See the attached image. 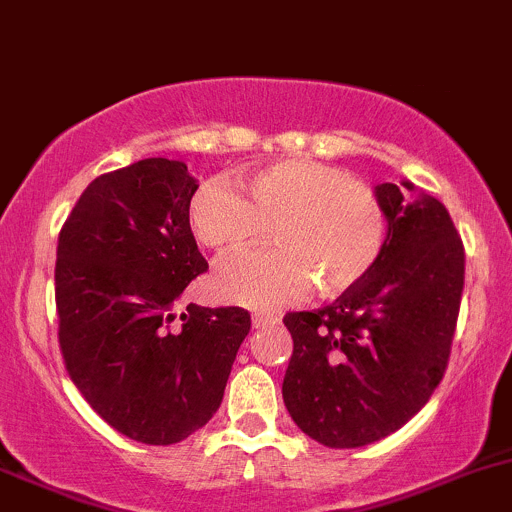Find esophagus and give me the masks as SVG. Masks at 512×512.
<instances>
[{
    "label": "esophagus",
    "mask_w": 512,
    "mask_h": 512,
    "mask_svg": "<svg viewBox=\"0 0 512 512\" xmlns=\"http://www.w3.org/2000/svg\"><path fill=\"white\" fill-rule=\"evenodd\" d=\"M280 320V317L271 315V312H254L251 315V324H254V329H263L268 327V324H276Z\"/></svg>",
    "instance_id": "esophagus-1"
}]
</instances>
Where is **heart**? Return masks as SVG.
Wrapping results in <instances>:
<instances>
[{"mask_svg":"<svg viewBox=\"0 0 512 512\" xmlns=\"http://www.w3.org/2000/svg\"><path fill=\"white\" fill-rule=\"evenodd\" d=\"M232 183L212 178L192 195L195 239L217 254H234L266 239L276 249L222 263L214 293L244 307H283L317 285L344 295L371 276L383 254L388 217L378 192L349 170L307 158H285Z\"/></svg>","mask_w":512,"mask_h":512,"instance_id":"1","label":"heart"}]
</instances>
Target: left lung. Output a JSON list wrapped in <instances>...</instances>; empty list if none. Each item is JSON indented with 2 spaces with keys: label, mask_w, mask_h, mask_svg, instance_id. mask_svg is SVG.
<instances>
[{
  "label": "left lung",
  "mask_w": 512,
  "mask_h": 512,
  "mask_svg": "<svg viewBox=\"0 0 512 512\" xmlns=\"http://www.w3.org/2000/svg\"><path fill=\"white\" fill-rule=\"evenodd\" d=\"M373 190L388 234L371 276L283 320L293 334L285 408L332 449L378 442L422 410L447 368L464 290V244L447 207L410 180Z\"/></svg>",
  "instance_id": "8db88e82"
}]
</instances>
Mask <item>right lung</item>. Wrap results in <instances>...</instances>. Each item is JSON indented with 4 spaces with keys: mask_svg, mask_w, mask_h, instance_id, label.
<instances>
[{
    "mask_svg": "<svg viewBox=\"0 0 512 512\" xmlns=\"http://www.w3.org/2000/svg\"><path fill=\"white\" fill-rule=\"evenodd\" d=\"M183 161L144 158L92 180L58 236L56 307L65 368L107 425L144 444L183 442L222 405L241 342V307L180 295L207 271Z\"/></svg>",
    "mask_w": 512,
    "mask_h": 512,
    "instance_id": "1",
    "label": "right lung"
}]
</instances>
